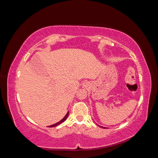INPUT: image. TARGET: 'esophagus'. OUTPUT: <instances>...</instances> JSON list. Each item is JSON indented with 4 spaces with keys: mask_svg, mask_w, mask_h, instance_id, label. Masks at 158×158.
Returning <instances> with one entry per match:
<instances>
[{
    "mask_svg": "<svg viewBox=\"0 0 158 158\" xmlns=\"http://www.w3.org/2000/svg\"><path fill=\"white\" fill-rule=\"evenodd\" d=\"M88 86V84H87V82H84V84H83V87H84V88H86Z\"/></svg>",
    "mask_w": 158,
    "mask_h": 158,
    "instance_id": "obj_1",
    "label": "esophagus"
}]
</instances>
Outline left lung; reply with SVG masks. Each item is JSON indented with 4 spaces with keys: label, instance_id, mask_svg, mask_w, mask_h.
Wrapping results in <instances>:
<instances>
[{
    "label": "left lung",
    "instance_id": "8db88e82",
    "mask_svg": "<svg viewBox=\"0 0 158 158\" xmlns=\"http://www.w3.org/2000/svg\"><path fill=\"white\" fill-rule=\"evenodd\" d=\"M99 127H101V126H99ZM102 128H105V127H101Z\"/></svg>",
    "mask_w": 158,
    "mask_h": 158
}]
</instances>
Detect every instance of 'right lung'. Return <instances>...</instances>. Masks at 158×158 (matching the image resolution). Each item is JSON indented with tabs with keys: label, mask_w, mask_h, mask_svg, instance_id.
Segmentation results:
<instances>
[{
	"label": "right lung",
	"mask_w": 158,
	"mask_h": 158,
	"mask_svg": "<svg viewBox=\"0 0 158 158\" xmlns=\"http://www.w3.org/2000/svg\"><path fill=\"white\" fill-rule=\"evenodd\" d=\"M69 112H68L67 113H66V115L64 116V117L62 119V120H60L59 122H58V123H55V124H54V125H51L50 127H56V126H58V125H59L60 124H61L62 123H63L66 118H67V117H68V115H69Z\"/></svg>",
	"instance_id": "obj_1"
}]
</instances>
